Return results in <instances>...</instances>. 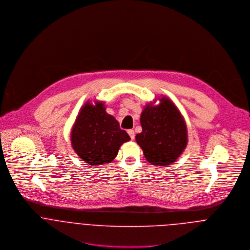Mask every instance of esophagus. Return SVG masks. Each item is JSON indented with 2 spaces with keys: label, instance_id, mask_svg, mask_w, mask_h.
<instances>
[{
  "label": "esophagus",
  "instance_id": "1",
  "mask_svg": "<svg viewBox=\"0 0 250 250\" xmlns=\"http://www.w3.org/2000/svg\"><path fill=\"white\" fill-rule=\"evenodd\" d=\"M128 134H129V136H130V138H131L132 140L135 139V132H134V130H132V129L128 130Z\"/></svg>",
  "mask_w": 250,
  "mask_h": 250
}]
</instances>
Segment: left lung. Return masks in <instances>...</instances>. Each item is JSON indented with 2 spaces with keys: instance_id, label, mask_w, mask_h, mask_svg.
<instances>
[{
  "instance_id": "obj_1",
  "label": "left lung",
  "mask_w": 250,
  "mask_h": 250,
  "mask_svg": "<svg viewBox=\"0 0 250 250\" xmlns=\"http://www.w3.org/2000/svg\"><path fill=\"white\" fill-rule=\"evenodd\" d=\"M140 121L143 132L136 142L146 161L165 167L176 162L188 145V128L174 102L166 95L154 99L143 107Z\"/></svg>"
}]
</instances>
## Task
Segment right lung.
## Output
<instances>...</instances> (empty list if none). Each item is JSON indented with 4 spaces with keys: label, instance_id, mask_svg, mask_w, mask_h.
Instances as JSON below:
<instances>
[{
    "label": "right lung",
    "instance_id": "1",
    "mask_svg": "<svg viewBox=\"0 0 250 250\" xmlns=\"http://www.w3.org/2000/svg\"><path fill=\"white\" fill-rule=\"evenodd\" d=\"M130 140L117 120L106 111L103 101H86L80 108L70 133L73 150L91 167L111 163L120 146Z\"/></svg>",
    "mask_w": 250,
    "mask_h": 250
}]
</instances>
